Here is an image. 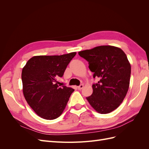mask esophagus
<instances>
[{"instance_id":"34e87169","label":"esophagus","mask_w":149,"mask_h":149,"mask_svg":"<svg viewBox=\"0 0 149 149\" xmlns=\"http://www.w3.org/2000/svg\"><path fill=\"white\" fill-rule=\"evenodd\" d=\"M83 87H84V85L83 84H80L79 86H78V89L79 90H81V89H82L83 88Z\"/></svg>"}]
</instances>
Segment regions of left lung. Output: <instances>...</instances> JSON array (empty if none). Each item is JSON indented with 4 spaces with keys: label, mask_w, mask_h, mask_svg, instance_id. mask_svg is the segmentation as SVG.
<instances>
[{
    "label": "left lung",
    "mask_w": 149,
    "mask_h": 149,
    "mask_svg": "<svg viewBox=\"0 0 149 149\" xmlns=\"http://www.w3.org/2000/svg\"><path fill=\"white\" fill-rule=\"evenodd\" d=\"M88 61L93 78L99 81L93 84L91 96L86 97L94 109L107 114L118 108L127 94L131 66L125 53L113 46H99L78 52Z\"/></svg>",
    "instance_id": "obj_1"
}]
</instances>
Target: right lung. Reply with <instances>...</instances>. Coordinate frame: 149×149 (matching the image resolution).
I'll return each instance as SVG.
<instances>
[{
  "label": "right lung",
  "mask_w": 149,
  "mask_h": 149,
  "mask_svg": "<svg viewBox=\"0 0 149 149\" xmlns=\"http://www.w3.org/2000/svg\"><path fill=\"white\" fill-rule=\"evenodd\" d=\"M35 56L22 69V80L25 100L42 118L53 120L63 112L74 89L59 86L57 78L63 76L67 66L76 55Z\"/></svg>",
  "instance_id": "obj_1"
}]
</instances>
